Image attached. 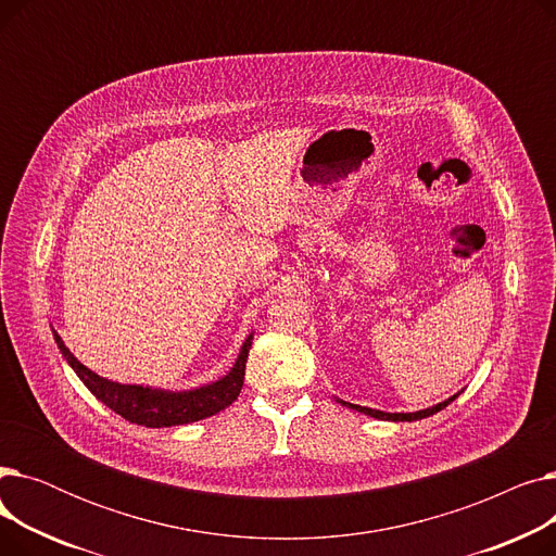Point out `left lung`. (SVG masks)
<instances>
[{
  "mask_svg": "<svg viewBox=\"0 0 556 556\" xmlns=\"http://www.w3.org/2000/svg\"><path fill=\"white\" fill-rule=\"evenodd\" d=\"M455 399H457V394L451 396V399H446V401H442V403L432 405V407H426V410H419V413H383V410H371V407L346 403V401H340V399H338V401H340L342 405H346V407H352V410H358V413L369 415V417H374V419H386V421H417V419H426V417H430V415H434V413L444 410V407H446L448 403H453Z\"/></svg>",
  "mask_w": 556,
  "mask_h": 556,
  "instance_id": "1",
  "label": "left lung"
}]
</instances>
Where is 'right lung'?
<instances>
[{
    "mask_svg": "<svg viewBox=\"0 0 556 556\" xmlns=\"http://www.w3.org/2000/svg\"><path fill=\"white\" fill-rule=\"evenodd\" d=\"M53 338L58 349H61L63 358L72 365V369L76 371V376L85 383L87 390H90L99 401H103L110 410L122 415L126 421L146 426V428L185 426L225 410V407L231 405L241 394L243 378H245V363L252 346V333H250L241 346L237 363H233V367L223 378H218V381L202 388H193V390L170 392V390H157L149 386L146 388L122 386V383L108 381V378L94 374L80 361H76V356L70 352L63 338L55 331H53Z\"/></svg>",
    "mask_w": 556,
    "mask_h": 556,
    "instance_id": "right-lung-1",
    "label": "right lung"
}]
</instances>
